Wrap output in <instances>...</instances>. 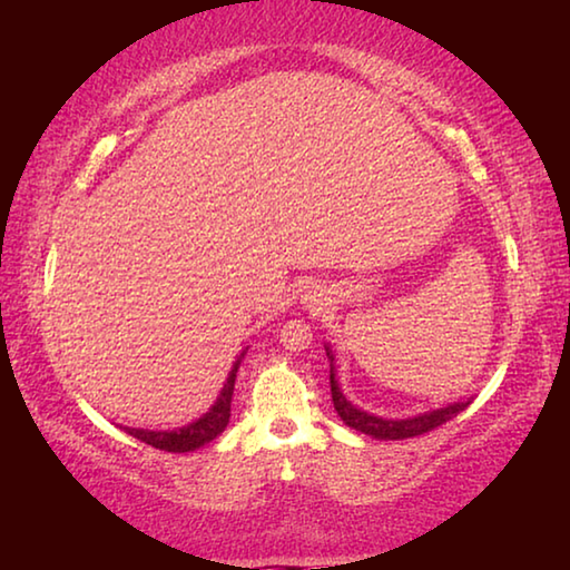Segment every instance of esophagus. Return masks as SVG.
Masks as SVG:
<instances>
[{"instance_id":"1","label":"esophagus","mask_w":570,"mask_h":570,"mask_svg":"<svg viewBox=\"0 0 570 570\" xmlns=\"http://www.w3.org/2000/svg\"><path fill=\"white\" fill-rule=\"evenodd\" d=\"M330 302V298H326V294L322 292L320 286H312L308 288V292L304 294V298H302V304L306 306V308H312V312H320V308Z\"/></svg>"}]
</instances>
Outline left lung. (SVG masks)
<instances>
[{
  "instance_id": "left-lung-1",
  "label": "left lung",
  "mask_w": 570,
  "mask_h": 570,
  "mask_svg": "<svg viewBox=\"0 0 570 570\" xmlns=\"http://www.w3.org/2000/svg\"><path fill=\"white\" fill-rule=\"evenodd\" d=\"M326 356H330V362H334L330 346H326ZM330 366H332V372H330L332 402H334L336 414H340L344 424H350L352 430H360V432H364V435H372L377 440H407V438L424 435V432L435 430V428H440V424H445L448 420L458 417V414L470 404V402H455V404H448V407L424 412V414H417V417H407V420L374 417V414H370V412L356 410L354 404L344 397V394L340 392V384H336V380H334V364H330Z\"/></svg>"
}]
</instances>
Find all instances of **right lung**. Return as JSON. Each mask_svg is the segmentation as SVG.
Listing matches in <instances>:
<instances>
[{
	"instance_id": "obj_1",
	"label": "right lung",
	"mask_w": 570,
	"mask_h": 570,
	"mask_svg": "<svg viewBox=\"0 0 570 570\" xmlns=\"http://www.w3.org/2000/svg\"><path fill=\"white\" fill-rule=\"evenodd\" d=\"M238 364H240V360L234 364V370H230L216 404L200 420L186 424V428L170 430V432H166V430L153 432V430H138V428H125V432L132 435L135 440L146 442V445H150V448L166 450V452H190L200 445H206V442H210V440H216L220 432L226 430L228 417H230V397H234Z\"/></svg>"
}]
</instances>
